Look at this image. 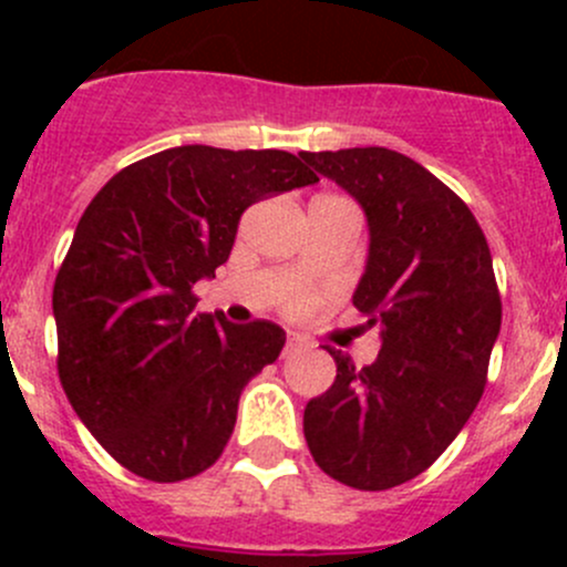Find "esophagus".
Returning <instances> with one entry per match:
<instances>
[{"label": "esophagus", "instance_id": "esophagus-1", "mask_svg": "<svg viewBox=\"0 0 567 567\" xmlns=\"http://www.w3.org/2000/svg\"><path fill=\"white\" fill-rule=\"evenodd\" d=\"M305 348V342H301V337L296 334H288V340H285V353H296Z\"/></svg>", "mask_w": 567, "mask_h": 567}]
</instances>
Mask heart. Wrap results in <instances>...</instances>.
<instances>
[{"label": "heart", "instance_id": "heart-1", "mask_svg": "<svg viewBox=\"0 0 567 567\" xmlns=\"http://www.w3.org/2000/svg\"><path fill=\"white\" fill-rule=\"evenodd\" d=\"M329 301L326 290H293L285 301V310L293 312V316H307V312H316L318 307H323Z\"/></svg>", "mask_w": 567, "mask_h": 567}]
</instances>
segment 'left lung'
Wrapping results in <instances>:
<instances>
[{"instance_id": "left-lung-1", "label": "left lung", "mask_w": 567, "mask_h": 567, "mask_svg": "<svg viewBox=\"0 0 567 567\" xmlns=\"http://www.w3.org/2000/svg\"><path fill=\"white\" fill-rule=\"evenodd\" d=\"M368 216V266L353 307L381 326L357 368L334 348L331 390L305 409V439L329 477L386 491L425 472L477 409L499 337L488 241L453 188L386 147L301 153Z\"/></svg>"}]
</instances>
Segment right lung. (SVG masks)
<instances>
[{"mask_svg":"<svg viewBox=\"0 0 567 567\" xmlns=\"http://www.w3.org/2000/svg\"><path fill=\"white\" fill-rule=\"evenodd\" d=\"M310 183L293 153L183 145L120 169L87 205L54 279L56 370L128 472L177 483L219 461L285 331L194 312L192 288L227 262L249 205Z\"/></svg>","mask_w":567,"mask_h":567,"instance_id":"right-lung-1","label":"right lung"}]
</instances>
